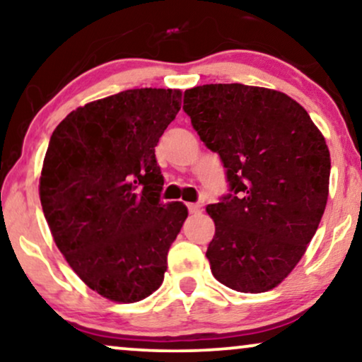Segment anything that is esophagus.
I'll return each instance as SVG.
<instances>
[{
    "mask_svg": "<svg viewBox=\"0 0 362 362\" xmlns=\"http://www.w3.org/2000/svg\"><path fill=\"white\" fill-rule=\"evenodd\" d=\"M187 211H189V214H197V212L201 211V206L196 204V202H187Z\"/></svg>",
    "mask_w": 362,
    "mask_h": 362,
    "instance_id": "1",
    "label": "esophagus"
}]
</instances>
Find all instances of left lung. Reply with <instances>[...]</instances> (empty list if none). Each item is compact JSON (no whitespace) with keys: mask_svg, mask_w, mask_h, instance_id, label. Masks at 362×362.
<instances>
[{"mask_svg":"<svg viewBox=\"0 0 362 362\" xmlns=\"http://www.w3.org/2000/svg\"><path fill=\"white\" fill-rule=\"evenodd\" d=\"M182 102L229 182L207 206L216 224L206 252L212 275L242 293L269 291L298 264L325 212V138L298 102L270 88L207 83Z\"/></svg>","mask_w":362,"mask_h":362,"instance_id":"1","label":"left lung"}]
</instances>
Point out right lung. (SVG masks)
Instances as JSON below:
<instances>
[{"label":"right lung","mask_w":362,"mask_h":362,"mask_svg":"<svg viewBox=\"0 0 362 362\" xmlns=\"http://www.w3.org/2000/svg\"><path fill=\"white\" fill-rule=\"evenodd\" d=\"M181 92L133 88L69 113L44 158L39 196L54 242L88 288L135 303L160 288L187 209L161 202L155 146Z\"/></svg>","instance_id":"add662e5"}]
</instances>
